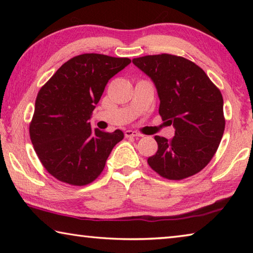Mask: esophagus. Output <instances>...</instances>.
Instances as JSON below:
<instances>
[{
    "label": "esophagus",
    "mask_w": 253,
    "mask_h": 253,
    "mask_svg": "<svg viewBox=\"0 0 253 253\" xmlns=\"http://www.w3.org/2000/svg\"><path fill=\"white\" fill-rule=\"evenodd\" d=\"M125 136L126 137H142V135H140L139 132H137L135 130H130V129L125 131Z\"/></svg>",
    "instance_id": "1"
}]
</instances>
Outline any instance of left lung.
Segmentation results:
<instances>
[{
	"label": "left lung",
	"mask_w": 253,
	"mask_h": 253,
	"mask_svg": "<svg viewBox=\"0 0 253 253\" xmlns=\"http://www.w3.org/2000/svg\"><path fill=\"white\" fill-rule=\"evenodd\" d=\"M132 63L155 84L162 119L173 125L169 140L155 136L158 149L147 160L161 176L183 179L199 173L215 154L224 132L223 98L194 62L172 54L145 55Z\"/></svg>",
	"instance_id": "1"
}]
</instances>
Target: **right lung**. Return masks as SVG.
I'll use <instances>...</instances> for the list:
<instances>
[{
  "mask_svg": "<svg viewBox=\"0 0 253 253\" xmlns=\"http://www.w3.org/2000/svg\"><path fill=\"white\" fill-rule=\"evenodd\" d=\"M129 63L128 58L77 55L40 89L30 137L42 165L59 181L79 186L91 183L124 138L121 129H92L90 119L109 79Z\"/></svg>",
  "mask_w": 253,
  "mask_h": 253,
  "instance_id": "1",
  "label": "right lung"
}]
</instances>
